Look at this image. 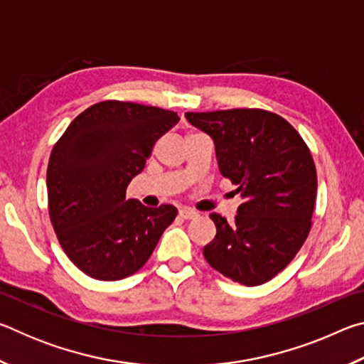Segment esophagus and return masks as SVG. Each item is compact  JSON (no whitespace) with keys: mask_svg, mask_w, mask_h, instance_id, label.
Wrapping results in <instances>:
<instances>
[{"mask_svg":"<svg viewBox=\"0 0 364 364\" xmlns=\"http://www.w3.org/2000/svg\"><path fill=\"white\" fill-rule=\"evenodd\" d=\"M180 217L183 220H194V218L199 217V213H197L196 210H193V208H181Z\"/></svg>","mask_w":364,"mask_h":364,"instance_id":"1","label":"esophagus"}]
</instances>
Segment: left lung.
<instances>
[{
    "label": "left lung",
    "instance_id": "1",
    "mask_svg": "<svg viewBox=\"0 0 364 364\" xmlns=\"http://www.w3.org/2000/svg\"><path fill=\"white\" fill-rule=\"evenodd\" d=\"M186 119L213 139L220 173L244 199L234 223L210 213L217 236L205 260L239 284L260 286L292 262L310 232L318 186L311 152L291 123L263 109Z\"/></svg>",
    "mask_w": 364,
    "mask_h": 364
}]
</instances>
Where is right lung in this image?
Masks as SVG:
<instances>
[{"label":"right lung","instance_id":"right-lung-1","mask_svg":"<svg viewBox=\"0 0 364 364\" xmlns=\"http://www.w3.org/2000/svg\"><path fill=\"white\" fill-rule=\"evenodd\" d=\"M180 117L136 102L102 101L83 110L53 147L46 186L49 218L60 247L78 269L119 281L149 260L178 210L127 200L156 141Z\"/></svg>","mask_w":364,"mask_h":364}]
</instances>
